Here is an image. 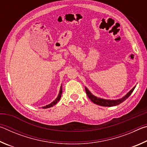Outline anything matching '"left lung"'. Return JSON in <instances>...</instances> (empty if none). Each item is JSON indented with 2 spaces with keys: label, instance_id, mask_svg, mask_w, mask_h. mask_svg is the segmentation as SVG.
Listing matches in <instances>:
<instances>
[{
  "label": "left lung",
  "instance_id": "obj_1",
  "mask_svg": "<svg viewBox=\"0 0 147 147\" xmlns=\"http://www.w3.org/2000/svg\"><path fill=\"white\" fill-rule=\"evenodd\" d=\"M136 88V86H134V88L131 89V90L128 92V93L125 94L123 97H122L121 98L119 99H116V100H109V99H104V98H98L97 96H94V94H92L90 91H89V89L85 87V89H86V94H88L89 98L93 102L94 104H97V105L99 106H107V107H111V106H115L117 105H119L121 103L123 102L125 100H126L129 96H130V94L132 93V92L134 91V89Z\"/></svg>",
  "mask_w": 147,
  "mask_h": 147
}]
</instances>
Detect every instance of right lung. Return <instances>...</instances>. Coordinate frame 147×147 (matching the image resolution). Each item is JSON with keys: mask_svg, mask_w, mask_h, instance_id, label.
I'll use <instances>...</instances> for the list:
<instances>
[{"mask_svg": "<svg viewBox=\"0 0 147 147\" xmlns=\"http://www.w3.org/2000/svg\"><path fill=\"white\" fill-rule=\"evenodd\" d=\"M61 94H62V85H61V87H60V89H59L58 95V96H57V98L55 99V100H54L53 102H51V104H48V105L43 106V107H42V108H43V109L49 108H51V107H53V106L55 105V104H56L57 103H58V102L59 101V100H60L61 96Z\"/></svg>", "mask_w": 147, "mask_h": 147, "instance_id": "1", "label": "right lung"}]
</instances>
